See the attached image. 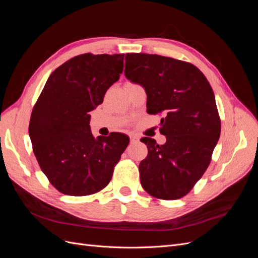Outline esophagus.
I'll use <instances>...</instances> for the list:
<instances>
[{"label": "esophagus", "instance_id": "esophagus-1", "mask_svg": "<svg viewBox=\"0 0 258 258\" xmlns=\"http://www.w3.org/2000/svg\"><path fill=\"white\" fill-rule=\"evenodd\" d=\"M130 142H131V143H137V142H139V138L136 137V136H131V137H130Z\"/></svg>", "mask_w": 258, "mask_h": 258}]
</instances>
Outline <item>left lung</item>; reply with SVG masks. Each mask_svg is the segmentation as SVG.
<instances>
[{
	"instance_id": "8db88e82",
	"label": "left lung",
	"mask_w": 258,
	"mask_h": 258,
	"mask_svg": "<svg viewBox=\"0 0 258 258\" xmlns=\"http://www.w3.org/2000/svg\"><path fill=\"white\" fill-rule=\"evenodd\" d=\"M124 60L127 79L145 88L147 113L163 116L159 131L167 139L163 145L141 140L148 150L139 166L141 184L155 198H182L205 174L220 139L212 87L190 62L135 52L126 53Z\"/></svg>"
}]
</instances>
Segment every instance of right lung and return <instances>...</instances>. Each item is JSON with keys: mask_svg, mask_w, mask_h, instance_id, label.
<instances>
[{"mask_svg": "<svg viewBox=\"0 0 258 258\" xmlns=\"http://www.w3.org/2000/svg\"><path fill=\"white\" fill-rule=\"evenodd\" d=\"M123 53H83L57 68L31 113L33 153L50 184L69 196H89L110 183L129 144L117 132L95 138L89 120L106 90L118 81Z\"/></svg>", "mask_w": 258, "mask_h": 258, "instance_id": "add662e5", "label": "right lung"}]
</instances>
